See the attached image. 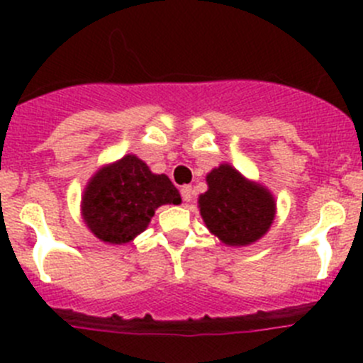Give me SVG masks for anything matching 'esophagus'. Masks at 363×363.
I'll return each mask as SVG.
<instances>
[{"label":"esophagus","mask_w":363,"mask_h":363,"mask_svg":"<svg viewBox=\"0 0 363 363\" xmlns=\"http://www.w3.org/2000/svg\"><path fill=\"white\" fill-rule=\"evenodd\" d=\"M193 195H195V191H193L191 186H182V188H181V196H182V200H184L186 203L191 202Z\"/></svg>","instance_id":"obj_1"}]
</instances>
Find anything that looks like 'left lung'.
<instances>
[{
  "instance_id": "left-lung-1",
  "label": "left lung",
  "mask_w": 363,
  "mask_h": 363,
  "mask_svg": "<svg viewBox=\"0 0 363 363\" xmlns=\"http://www.w3.org/2000/svg\"><path fill=\"white\" fill-rule=\"evenodd\" d=\"M208 189L199 207L205 226L226 246H250L269 232L276 218V200L262 184L247 181L232 164L207 174Z\"/></svg>"
}]
</instances>
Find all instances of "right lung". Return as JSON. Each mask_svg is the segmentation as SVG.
<instances>
[{"label":"right lung","instance_id":"add662e5","mask_svg":"<svg viewBox=\"0 0 363 363\" xmlns=\"http://www.w3.org/2000/svg\"><path fill=\"white\" fill-rule=\"evenodd\" d=\"M164 203H181V195L164 174H152L135 155L100 168L82 195L87 228L107 244H126L144 232Z\"/></svg>","mask_w":363,"mask_h":363}]
</instances>
